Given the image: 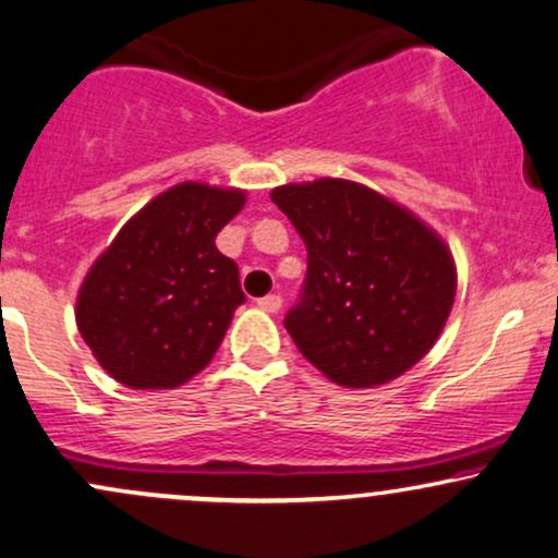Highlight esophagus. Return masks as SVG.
Listing matches in <instances>:
<instances>
[{
  "instance_id": "esophagus-1",
  "label": "esophagus",
  "mask_w": 558,
  "mask_h": 558,
  "mask_svg": "<svg viewBox=\"0 0 558 558\" xmlns=\"http://www.w3.org/2000/svg\"><path fill=\"white\" fill-rule=\"evenodd\" d=\"M258 307H264L266 313H279L281 298H279V294H266V298L258 300Z\"/></svg>"
}]
</instances>
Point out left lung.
<instances>
[{
  "label": "left lung",
  "instance_id": "1",
  "mask_svg": "<svg viewBox=\"0 0 558 558\" xmlns=\"http://www.w3.org/2000/svg\"><path fill=\"white\" fill-rule=\"evenodd\" d=\"M307 247L284 329L344 389L395 381L436 344L457 292L444 240L408 208L350 180L274 187Z\"/></svg>",
  "mask_w": 558,
  "mask_h": 558
}]
</instances>
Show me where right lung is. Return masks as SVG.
I'll use <instances>...</instances> for the list:
<instances>
[{"instance_id": "obj_1", "label": "right lung", "mask_w": 558, "mask_h": 558, "mask_svg": "<svg viewBox=\"0 0 558 558\" xmlns=\"http://www.w3.org/2000/svg\"><path fill=\"white\" fill-rule=\"evenodd\" d=\"M242 206V190L182 182L143 206L98 255L75 320L111 378L174 389L211 363L245 303L238 264L214 242Z\"/></svg>"}]
</instances>
